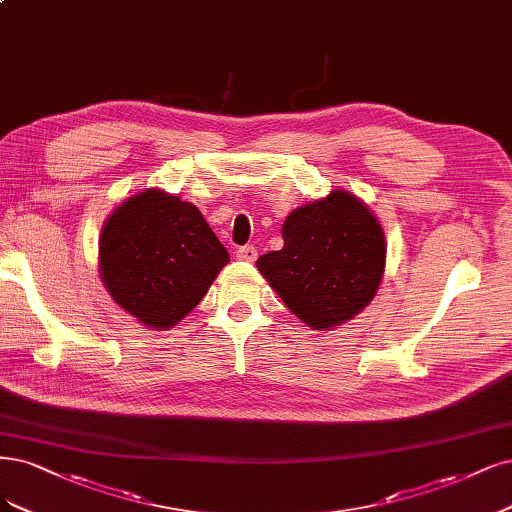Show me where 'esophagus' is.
I'll list each match as a JSON object with an SVG mask.
<instances>
[{
  "label": "esophagus",
  "mask_w": 512,
  "mask_h": 512,
  "mask_svg": "<svg viewBox=\"0 0 512 512\" xmlns=\"http://www.w3.org/2000/svg\"><path fill=\"white\" fill-rule=\"evenodd\" d=\"M235 254L239 260H245V262H254L258 258V250L254 248V245H241Z\"/></svg>",
  "instance_id": "esophagus-1"
}]
</instances>
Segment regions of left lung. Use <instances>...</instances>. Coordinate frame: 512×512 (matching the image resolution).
Listing matches in <instances>:
<instances>
[{
	"instance_id": "8db88e82",
	"label": "left lung",
	"mask_w": 512,
	"mask_h": 512,
	"mask_svg": "<svg viewBox=\"0 0 512 512\" xmlns=\"http://www.w3.org/2000/svg\"><path fill=\"white\" fill-rule=\"evenodd\" d=\"M281 235L284 248L262 254L258 271L307 326H339L373 301L385 269V239L360 199L334 190L294 209Z\"/></svg>"
}]
</instances>
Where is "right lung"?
Wrapping results in <instances>:
<instances>
[{
	"mask_svg": "<svg viewBox=\"0 0 512 512\" xmlns=\"http://www.w3.org/2000/svg\"><path fill=\"white\" fill-rule=\"evenodd\" d=\"M228 262L201 211L146 190L108 218L99 269L114 301L150 328H171L195 309Z\"/></svg>",
	"mask_w": 512,
	"mask_h": 512,
	"instance_id": "obj_1",
	"label": "right lung"
}]
</instances>
